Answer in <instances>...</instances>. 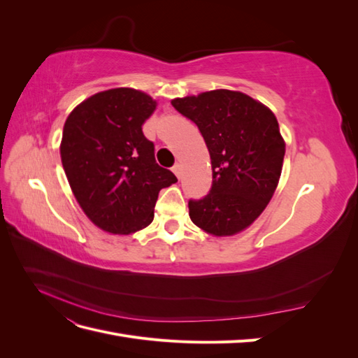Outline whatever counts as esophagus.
<instances>
[{
	"instance_id": "1",
	"label": "esophagus",
	"mask_w": 358,
	"mask_h": 358,
	"mask_svg": "<svg viewBox=\"0 0 358 358\" xmlns=\"http://www.w3.org/2000/svg\"><path fill=\"white\" fill-rule=\"evenodd\" d=\"M173 171H175V175L178 176V179H180L182 178V164H179V162H178V164L173 166Z\"/></svg>"
}]
</instances>
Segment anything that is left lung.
<instances>
[{"label": "left lung", "instance_id": "obj_1", "mask_svg": "<svg viewBox=\"0 0 358 358\" xmlns=\"http://www.w3.org/2000/svg\"><path fill=\"white\" fill-rule=\"evenodd\" d=\"M200 129L212 162L208 196L188 201L189 218L213 236L245 230L278 187L285 143L272 110L251 96L216 90L171 101Z\"/></svg>", "mask_w": 358, "mask_h": 358}]
</instances>
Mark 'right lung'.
Masks as SVG:
<instances>
[{"label":"right lung","instance_id":"right-lung-1","mask_svg":"<svg viewBox=\"0 0 358 358\" xmlns=\"http://www.w3.org/2000/svg\"><path fill=\"white\" fill-rule=\"evenodd\" d=\"M157 103L115 88L80 103L62 129L61 161L76 200L101 230L129 234L154 220L158 192L178 178L155 161L142 125Z\"/></svg>","mask_w":358,"mask_h":358}]
</instances>
